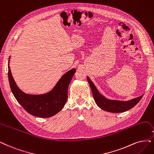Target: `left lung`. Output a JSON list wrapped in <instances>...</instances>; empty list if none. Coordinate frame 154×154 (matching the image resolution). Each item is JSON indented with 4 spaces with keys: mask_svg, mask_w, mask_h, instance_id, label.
Here are the masks:
<instances>
[{
    "mask_svg": "<svg viewBox=\"0 0 154 154\" xmlns=\"http://www.w3.org/2000/svg\"><path fill=\"white\" fill-rule=\"evenodd\" d=\"M87 79L90 85L91 89L93 98L96 104L98 105L100 109L106 112L112 113H121L126 112L133 108L143 97V95H141L140 97L125 101L106 99L105 96L101 95L98 92L97 88H96L93 82L91 81V79L88 77H87Z\"/></svg>",
    "mask_w": 154,
    "mask_h": 154,
    "instance_id": "1",
    "label": "left lung"
}]
</instances>
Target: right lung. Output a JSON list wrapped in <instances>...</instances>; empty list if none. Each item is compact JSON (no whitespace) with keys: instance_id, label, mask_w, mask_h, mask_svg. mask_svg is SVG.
Here are the masks:
<instances>
[{"instance_id":"right-lung-1","label":"right lung","mask_w":154,"mask_h":154,"mask_svg":"<svg viewBox=\"0 0 154 154\" xmlns=\"http://www.w3.org/2000/svg\"><path fill=\"white\" fill-rule=\"evenodd\" d=\"M10 57L9 60V63ZM76 70L72 68L63 75L51 91L42 94H26L17 86L8 64L10 88L15 98L30 114L41 117H52L62 110L68 98V88Z\"/></svg>"}]
</instances>
